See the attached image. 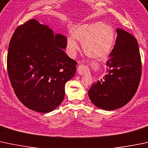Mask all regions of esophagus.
Returning a JSON list of instances; mask_svg holds the SVG:
<instances>
[{"instance_id":"1","label":"esophagus","mask_w":148,"mask_h":148,"mask_svg":"<svg viewBox=\"0 0 148 148\" xmlns=\"http://www.w3.org/2000/svg\"><path fill=\"white\" fill-rule=\"evenodd\" d=\"M88 71H89L88 68L84 65H79L78 66H77V73H78V74L80 75H82L84 73H86Z\"/></svg>"}]
</instances>
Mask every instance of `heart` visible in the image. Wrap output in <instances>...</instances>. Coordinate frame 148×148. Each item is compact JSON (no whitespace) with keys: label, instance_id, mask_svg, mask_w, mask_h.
<instances>
[{"label":"heart","instance_id":"1","mask_svg":"<svg viewBox=\"0 0 148 148\" xmlns=\"http://www.w3.org/2000/svg\"><path fill=\"white\" fill-rule=\"evenodd\" d=\"M72 38L66 41L67 50L75 55L78 50L75 40L82 42L83 51L95 60H103L112 51L115 40L114 28L105 22L90 23L78 25L71 29Z\"/></svg>","mask_w":148,"mask_h":148}]
</instances>
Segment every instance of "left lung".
I'll list each match as a JSON object with an SVG mask.
<instances>
[{
    "label": "left lung",
    "instance_id": "obj_1",
    "mask_svg": "<svg viewBox=\"0 0 148 148\" xmlns=\"http://www.w3.org/2000/svg\"><path fill=\"white\" fill-rule=\"evenodd\" d=\"M113 49L106 63V75L88 90L92 103L100 109L113 110L133 97L141 77V59L138 41L121 28L116 30Z\"/></svg>",
    "mask_w": 148,
    "mask_h": 148
}]
</instances>
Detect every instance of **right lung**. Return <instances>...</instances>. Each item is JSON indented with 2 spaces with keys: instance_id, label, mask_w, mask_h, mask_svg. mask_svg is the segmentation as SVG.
<instances>
[{
  "instance_id": "add662e5",
  "label": "right lung",
  "mask_w": 148,
  "mask_h": 148,
  "mask_svg": "<svg viewBox=\"0 0 148 148\" xmlns=\"http://www.w3.org/2000/svg\"><path fill=\"white\" fill-rule=\"evenodd\" d=\"M67 38L32 19L15 30L8 46L9 79L18 100L42 113L63 102L65 83L75 74L77 63L64 50Z\"/></svg>"
}]
</instances>
